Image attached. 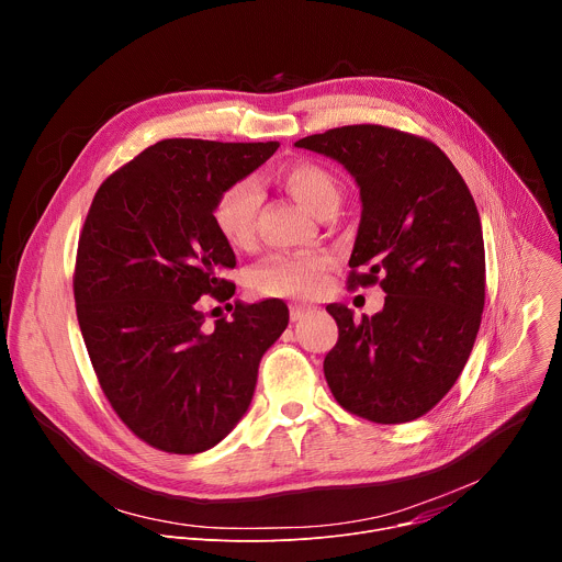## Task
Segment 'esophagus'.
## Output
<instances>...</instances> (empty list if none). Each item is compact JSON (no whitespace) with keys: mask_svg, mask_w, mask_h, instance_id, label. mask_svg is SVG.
Wrapping results in <instances>:
<instances>
[{"mask_svg":"<svg viewBox=\"0 0 562 562\" xmlns=\"http://www.w3.org/2000/svg\"><path fill=\"white\" fill-rule=\"evenodd\" d=\"M313 311V306H306V304H291V319L295 323V319H302L304 315H308Z\"/></svg>","mask_w":562,"mask_h":562,"instance_id":"esophagus-1","label":"esophagus"}]
</instances>
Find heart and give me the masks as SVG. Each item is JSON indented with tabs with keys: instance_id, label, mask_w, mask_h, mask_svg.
Listing matches in <instances>:
<instances>
[{
	"instance_id": "obj_1",
	"label": "heart",
	"mask_w": 562,
	"mask_h": 562,
	"mask_svg": "<svg viewBox=\"0 0 562 562\" xmlns=\"http://www.w3.org/2000/svg\"><path fill=\"white\" fill-rule=\"evenodd\" d=\"M276 180L317 217H325L340 204L336 176L315 162L302 159L284 165L276 171ZM258 211L260 191L256 182L239 180L217 195L213 224L231 247L247 249L256 237ZM329 269L331 256L327 254H278L254 269L251 286L262 295L311 297L327 286Z\"/></svg>"
}]
</instances>
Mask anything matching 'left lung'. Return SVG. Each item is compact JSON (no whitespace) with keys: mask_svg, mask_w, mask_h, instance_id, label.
Wrapping results in <instances>:
<instances>
[{"mask_svg":"<svg viewBox=\"0 0 562 562\" xmlns=\"http://www.w3.org/2000/svg\"><path fill=\"white\" fill-rule=\"evenodd\" d=\"M295 146L353 176L362 215L349 286L380 282L386 293L382 311L362 323L345 304L327 306L340 334L325 358L327 384L360 418L416 420L453 386L480 329L485 243L475 202L451 159L412 133L356 124Z\"/></svg>","mask_w":562,"mask_h":562,"instance_id":"8db88e82","label":"left lung"}]
</instances>
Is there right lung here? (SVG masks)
Masks as SVG:
<instances>
[{
  "mask_svg": "<svg viewBox=\"0 0 562 562\" xmlns=\"http://www.w3.org/2000/svg\"><path fill=\"white\" fill-rule=\"evenodd\" d=\"M278 146L162 139L93 198L72 278L77 323L111 407L155 449L187 456L226 438L289 325L282 300L235 304L213 325L204 313L206 295L235 293L224 278L235 254L213 204Z\"/></svg>",
  "mask_w": 562,
  "mask_h": 562,
  "instance_id": "1",
  "label": "right lung"
}]
</instances>
